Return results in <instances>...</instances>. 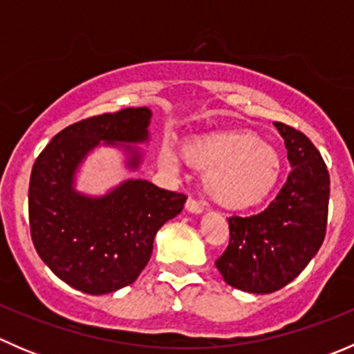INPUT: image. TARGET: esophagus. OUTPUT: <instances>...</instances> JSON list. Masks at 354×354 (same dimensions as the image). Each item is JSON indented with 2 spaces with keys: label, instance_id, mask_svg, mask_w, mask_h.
Instances as JSON below:
<instances>
[{
  "label": "esophagus",
  "instance_id": "obj_1",
  "mask_svg": "<svg viewBox=\"0 0 354 354\" xmlns=\"http://www.w3.org/2000/svg\"><path fill=\"white\" fill-rule=\"evenodd\" d=\"M187 210H188V212H192V214H200L203 210V207H202V203H198L195 198L188 197V200H187Z\"/></svg>",
  "mask_w": 354,
  "mask_h": 354
}]
</instances>
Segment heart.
<instances>
[{
  "mask_svg": "<svg viewBox=\"0 0 354 354\" xmlns=\"http://www.w3.org/2000/svg\"><path fill=\"white\" fill-rule=\"evenodd\" d=\"M185 160L205 173V190L227 209L259 205L272 194L281 176L276 149L250 131H216L188 142ZM167 167L176 166L171 151L162 152Z\"/></svg>",
  "mask_w": 354,
  "mask_h": 354,
  "instance_id": "1",
  "label": "heart"
}]
</instances>
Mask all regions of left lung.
Here are the masks:
<instances>
[{"mask_svg":"<svg viewBox=\"0 0 354 354\" xmlns=\"http://www.w3.org/2000/svg\"><path fill=\"white\" fill-rule=\"evenodd\" d=\"M291 162L286 183L266 210L231 216L230 245L216 267L230 286L267 295L291 283L324 243L330 178L305 133L276 121Z\"/></svg>","mask_w":354,"mask_h":354,"instance_id":"left-lung-1","label":"left lung"}]
</instances>
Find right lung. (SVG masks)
Instances as JSON below:
<instances>
[{
    "label": "right lung",
    "instance_id": "right-lung-1",
    "mask_svg": "<svg viewBox=\"0 0 354 354\" xmlns=\"http://www.w3.org/2000/svg\"><path fill=\"white\" fill-rule=\"evenodd\" d=\"M151 111L127 108L85 118L59 131L37 156L28 183L30 236L42 262L87 295L135 283L151 260L154 238L181 212L187 195L128 180L102 198L73 190L78 162L101 140H147ZM140 156L131 157L137 167Z\"/></svg>",
    "mask_w": 354,
    "mask_h": 354
}]
</instances>
